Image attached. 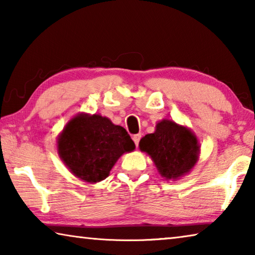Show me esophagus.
<instances>
[{"mask_svg":"<svg viewBox=\"0 0 255 255\" xmlns=\"http://www.w3.org/2000/svg\"><path fill=\"white\" fill-rule=\"evenodd\" d=\"M140 138H141V133H137V135L132 136V140H133V143H135L136 146H138V144H139Z\"/></svg>","mask_w":255,"mask_h":255,"instance_id":"esophagus-1","label":"esophagus"}]
</instances>
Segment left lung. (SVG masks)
I'll return each instance as SVG.
<instances>
[{
    "instance_id": "left-lung-1",
    "label": "left lung",
    "mask_w": 255,
    "mask_h": 255,
    "mask_svg": "<svg viewBox=\"0 0 255 255\" xmlns=\"http://www.w3.org/2000/svg\"><path fill=\"white\" fill-rule=\"evenodd\" d=\"M139 147L152 157L165 179H179L188 173L195 166L199 154L196 136L171 120L158 123L155 132L141 138Z\"/></svg>"
}]
</instances>
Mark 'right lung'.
<instances>
[{
    "mask_svg": "<svg viewBox=\"0 0 255 255\" xmlns=\"http://www.w3.org/2000/svg\"><path fill=\"white\" fill-rule=\"evenodd\" d=\"M58 154L77 178L100 182L124 153L135 149L126 129L100 115H80L58 138Z\"/></svg>",
    "mask_w": 255,
    "mask_h": 255,
    "instance_id": "obj_1",
    "label": "right lung"
}]
</instances>
